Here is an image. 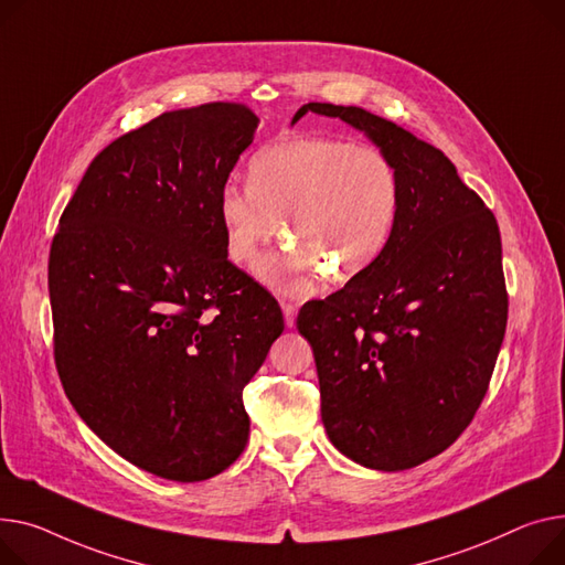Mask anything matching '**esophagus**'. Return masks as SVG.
Instances as JSON below:
<instances>
[{"mask_svg":"<svg viewBox=\"0 0 565 565\" xmlns=\"http://www.w3.org/2000/svg\"><path fill=\"white\" fill-rule=\"evenodd\" d=\"M281 311H284V320H286V327H295L297 307H295V305H290V302H284V305H281Z\"/></svg>","mask_w":565,"mask_h":565,"instance_id":"34e87169","label":"esophagus"}]
</instances>
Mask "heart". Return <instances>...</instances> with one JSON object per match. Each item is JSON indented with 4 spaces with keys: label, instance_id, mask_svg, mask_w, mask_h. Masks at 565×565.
Listing matches in <instances>:
<instances>
[{
    "label": "heart",
    "instance_id": "b5f03b06",
    "mask_svg": "<svg viewBox=\"0 0 565 565\" xmlns=\"http://www.w3.org/2000/svg\"><path fill=\"white\" fill-rule=\"evenodd\" d=\"M399 211V181L380 149L345 138H286L249 161V185L227 183L217 215L227 254L252 263L286 220L295 245L258 260L277 295L311 297L333 273L350 279L386 249Z\"/></svg>",
    "mask_w": 565,
    "mask_h": 565
}]
</instances>
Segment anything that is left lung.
Wrapping results in <instances>:
<instances>
[{
  "mask_svg": "<svg viewBox=\"0 0 565 565\" xmlns=\"http://www.w3.org/2000/svg\"><path fill=\"white\" fill-rule=\"evenodd\" d=\"M388 157L399 211L386 249L345 288L309 302L322 425L338 452L397 472L452 445L477 413L504 341L509 299L495 215L440 149L359 106L309 102Z\"/></svg>",
  "mask_w": 565,
  "mask_h": 565,
  "instance_id": "1",
  "label": "left lung"
}]
</instances>
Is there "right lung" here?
<instances>
[{"label": "right lung", "instance_id": "1", "mask_svg": "<svg viewBox=\"0 0 565 565\" xmlns=\"http://www.w3.org/2000/svg\"><path fill=\"white\" fill-rule=\"evenodd\" d=\"M258 118L170 110L113 140L50 252L67 399L122 459L170 481L227 470L249 438L243 388L284 331L277 299L227 258L217 198Z\"/></svg>", "mask_w": 565, "mask_h": 565}]
</instances>
